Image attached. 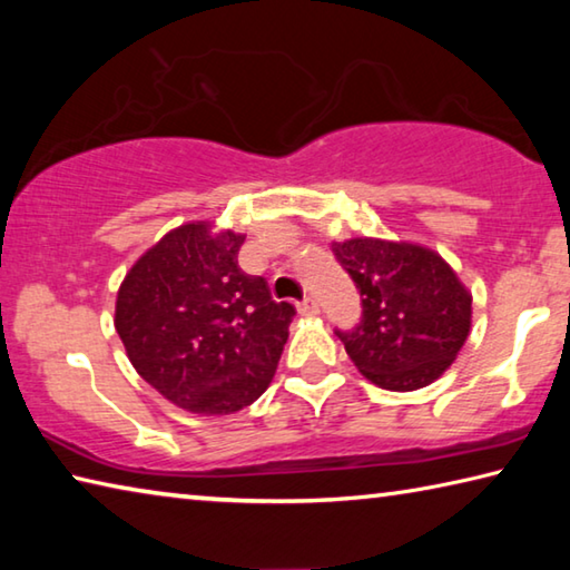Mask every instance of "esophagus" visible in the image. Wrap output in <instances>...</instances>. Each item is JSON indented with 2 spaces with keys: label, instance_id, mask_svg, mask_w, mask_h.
<instances>
[{
  "label": "esophagus",
  "instance_id": "34e87169",
  "mask_svg": "<svg viewBox=\"0 0 570 570\" xmlns=\"http://www.w3.org/2000/svg\"><path fill=\"white\" fill-rule=\"evenodd\" d=\"M296 308H298V314H302V316H316V314H320V302L308 296V298H304L302 304H296Z\"/></svg>",
  "mask_w": 570,
  "mask_h": 570
}]
</instances>
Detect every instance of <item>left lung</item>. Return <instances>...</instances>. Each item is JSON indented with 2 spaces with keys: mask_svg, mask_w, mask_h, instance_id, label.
Here are the masks:
<instances>
[{
  "mask_svg": "<svg viewBox=\"0 0 570 570\" xmlns=\"http://www.w3.org/2000/svg\"><path fill=\"white\" fill-rule=\"evenodd\" d=\"M332 250L362 296V324L336 332L356 370L392 392L442 377L472 326V294L455 268L412 240L356 236Z\"/></svg>",
  "mask_w": 570,
  "mask_h": 570,
  "instance_id": "left-lung-1",
  "label": "left lung"
}]
</instances>
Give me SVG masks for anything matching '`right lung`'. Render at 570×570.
<instances>
[{
  "label": "right lung",
  "mask_w": 570,
  "mask_h": 570,
  "mask_svg": "<svg viewBox=\"0 0 570 570\" xmlns=\"http://www.w3.org/2000/svg\"><path fill=\"white\" fill-rule=\"evenodd\" d=\"M246 234L190 220L125 274L115 330L135 372L193 414H234L266 392L296 308L240 272Z\"/></svg>",
  "instance_id": "add662e5"
}]
</instances>
